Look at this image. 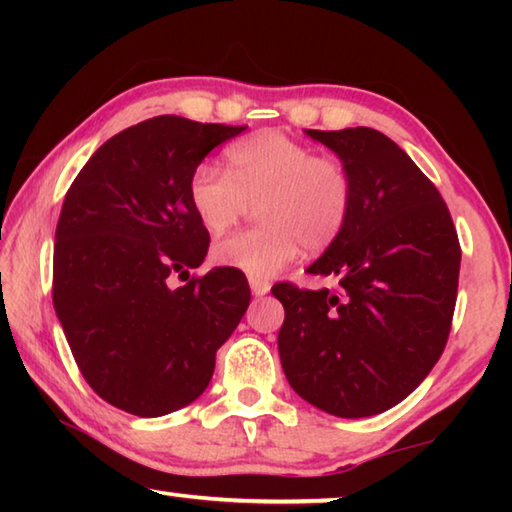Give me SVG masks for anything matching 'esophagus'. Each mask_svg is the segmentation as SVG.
<instances>
[{
	"label": "esophagus",
	"instance_id": "obj_1",
	"mask_svg": "<svg viewBox=\"0 0 512 512\" xmlns=\"http://www.w3.org/2000/svg\"><path fill=\"white\" fill-rule=\"evenodd\" d=\"M250 291H253V296H266L268 291H271V284L266 280H259V277H250Z\"/></svg>",
	"mask_w": 512,
	"mask_h": 512
}]
</instances>
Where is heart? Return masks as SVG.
Here are the masks:
<instances>
[{
	"label": "heart",
	"mask_w": 512,
	"mask_h": 512,
	"mask_svg": "<svg viewBox=\"0 0 512 512\" xmlns=\"http://www.w3.org/2000/svg\"><path fill=\"white\" fill-rule=\"evenodd\" d=\"M230 171L201 162L189 178V203L196 219L219 235L259 207L262 228L235 232L212 248L214 264L250 277L282 271L300 255L323 253L352 219L357 185L348 164L320 158L314 146L262 131L228 151Z\"/></svg>",
	"instance_id": "b5f03b06"
}]
</instances>
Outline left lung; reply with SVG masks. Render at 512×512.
<instances>
[{"label": "left lung", "instance_id": "left-lung-1", "mask_svg": "<svg viewBox=\"0 0 512 512\" xmlns=\"http://www.w3.org/2000/svg\"><path fill=\"white\" fill-rule=\"evenodd\" d=\"M348 164L357 201L343 235L307 268L334 289H271L277 350L302 400L339 418L400 404L436 366L456 305L461 246L443 196L375 128L307 131Z\"/></svg>", "mask_w": 512, "mask_h": 512}]
</instances>
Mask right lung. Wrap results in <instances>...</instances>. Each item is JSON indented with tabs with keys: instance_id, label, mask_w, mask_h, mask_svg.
<instances>
[{
	"instance_id": "add662e5",
	"label": "right lung",
	"mask_w": 512,
	"mask_h": 512,
	"mask_svg": "<svg viewBox=\"0 0 512 512\" xmlns=\"http://www.w3.org/2000/svg\"><path fill=\"white\" fill-rule=\"evenodd\" d=\"M246 126L160 115L99 146L69 187L56 225L54 309L81 375L117 409L158 418L210 384L216 350L244 318L237 268L203 264L210 232L189 178ZM178 274L188 282L171 288Z\"/></svg>"
}]
</instances>
